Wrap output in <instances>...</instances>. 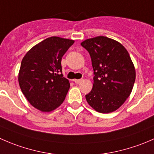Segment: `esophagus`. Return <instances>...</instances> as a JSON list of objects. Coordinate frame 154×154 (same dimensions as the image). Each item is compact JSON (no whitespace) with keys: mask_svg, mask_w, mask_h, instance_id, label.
Instances as JSON below:
<instances>
[{"mask_svg":"<svg viewBox=\"0 0 154 154\" xmlns=\"http://www.w3.org/2000/svg\"><path fill=\"white\" fill-rule=\"evenodd\" d=\"M81 81H82L81 79H74V82L75 83H77H77H80V82H81Z\"/></svg>","mask_w":154,"mask_h":154,"instance_id":"34e87169","label":"esophagus"}]
</instances>
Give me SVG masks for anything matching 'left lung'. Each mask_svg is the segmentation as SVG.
Instances as JSON below:
<instances>
[{"label":"left lung","instance_id":"obj_1","mask_svg":"<svg viewBox=\"0 0 154 154\" xmlns=\"http://www.w3.org/2000/svg\"><path fill=\"white\" fill-rule=\"evenodd\" d=\"M81 45L89 53L94 74L87 102L98 112L116 111L130 96L136 80L128 51L119 42L102 35L86 39Z\"/></svg>","mask_w":154,"mask_h":154}]
</instances>
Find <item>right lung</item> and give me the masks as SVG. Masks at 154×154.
Returning a JSON list of instances; mask_svg holds the SVG:
<instances>
[{
    "label": "right lung",
    "instance_id": "add662e5",
    "mask_svg": "<svg viewBox=\"0 0 154 154\" xmlns=\"http://www.w3.org/2000/svg\"><path fill=\"white\" fill-rule=\"evenodd\" d=\"M74 41L52 36L27 51L21 61L18 83L32 106L44 112L58 108L70 88L62 74V57Z\"/></svg>",
    "mask_w": 154,
    "mask_h": 154
}]
</instances>
